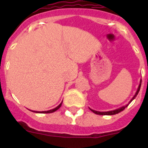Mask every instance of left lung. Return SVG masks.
<instances>
[{"label":"left lung","mask_w":148,"mask_h":148,"mask_svg":"<svg viewBox=\"0 0 148 148\" xmlns=\"http://www.w3.org/2000/svg\"><path fill=\"white\" fill-rule=\"evenodd\" d=\"M141 83H142V79H140V84H139V86H138V90H137L136 93H135V96L133 97L132 98V99H131L130 101V102L128 103V104H130L131 102H132V100H133L134 99H135V97H137V95H138V94L139 93V92H140V86H141ZM128 106V104H127V105L125 106H123V107H120V108L119 109H117V110H112V111H108V112H99V111H96V110H92V109H90V110L92 112H93L95 114H99V115H112V114H118L119 112H120L123 111L124 110H125V108H126Z\"/></svg>","instance_id":"left-lung-1"}]
</instances>
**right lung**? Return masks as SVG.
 I'll list each match as a JSON object with an SVG mask.
<instances>
[{
    "label": "right lung",
    "instance_id": "right-lung-1",
    "mask_svg": "<svg viewBox=\"0 0 148 148\" xmlns=\"http://www.w3.org/2000/svg\"><path fill=\"white\" fill-rule=\"evenodd\" d=\"M62 102L60 104H59V106H57V107H56V108H54V109H53V110H49V111H43V112H37V111H32V112H39V113H52V112H55V111H56V110H59V108H60L61 107V106H62Z\"/></svg>",
    "mask_w": 148,
    "mask_h": 148
}]
</instances>
